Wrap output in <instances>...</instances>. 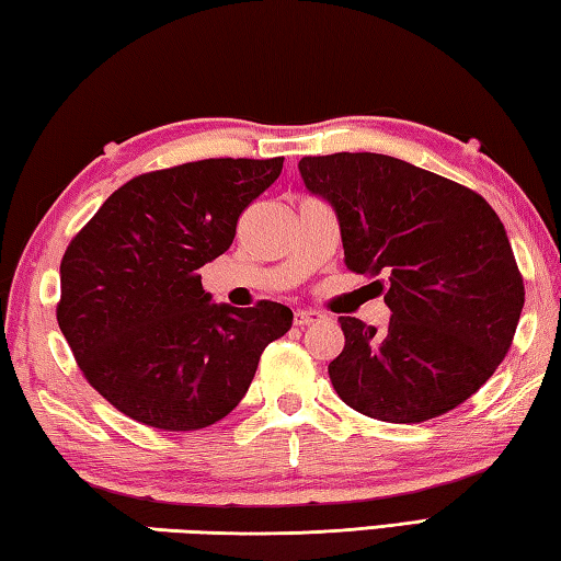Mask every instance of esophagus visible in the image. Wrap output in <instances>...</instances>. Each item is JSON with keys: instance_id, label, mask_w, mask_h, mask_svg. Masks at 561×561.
<instances>
[{"instance_id": "esophagus-1", "label": "esophagus", "mask_w": 561, "mask_h": 561, "mask_svg": "<svg viewBox=\"0 0 561 561\" xmlns=\"http://www.w3.org/2000/svg\"><path fill=\"white\" fill-rule=\"evenodd\" d=\"M325 320V316L318 310H298L296 316H293V322H296V328H310V325H318V322Z\"/></svg>"}]
</instances>
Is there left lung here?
Segmentation results:
<instances>
[{
  "label": "left lung",
  "mask_w": 561,
  "mask_h": 561,
  "mask_svg": "<svg viewBox=\"0 0 561 561\" xmlns=\"http://www.w3.org/2000/svg\"><path fill=\"white\" fill-rule=\"evenodd\" d=\"M312 194L335 206L345 263L369 275L391 310L385 330L340 318L330 362L337 397L389 424H421L463 404L513 345L525 283L505 226L483 196L377 152L298 162Z\"/></svg>",
  "instance_id": "obj_1"
}]
</instances>
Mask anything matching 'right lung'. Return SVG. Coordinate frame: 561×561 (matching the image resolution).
Returning a JSON list of instances; mask_svg holds the SVG:
<instances>
[{
    "mask_svg": "<svg viewBox=\"0 0 561 561\" xmlns=\"http://www.w3.org/2000/svg\"><path fill=\"white\" fill-rule=\"evenodd\" d=\"M280 170L283 157H211L145 172L68 243L58 328L88 385L121 414L160 431L211 426L290 330V308L216 306L199 275Z\"/></svg>",
    "mask_w": 561,
    "mask_h": 561,
    "instance_id": "add662e5",
    "label": "right lung"
}]
</instances>
